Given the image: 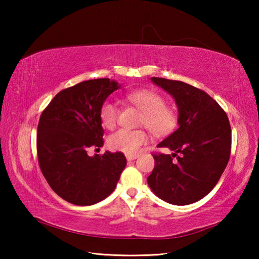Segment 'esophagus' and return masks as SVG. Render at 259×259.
Masks as SVG:
<instances>
[{"instance_id": "esophagus-1", "label": "esophagus", "mask_w": 259, "mask_h": 259, "mask_svg": "<svg viewBox=\"0 0 259 259\" xmlns=\"http://www.w3.org/2000/svg\"><path fill=\"white\" fill-rule=\"evenodd\" d=\"M137 154H134V155H126V160L128 161H134L135 159H137Z\"/></svg>"}]
</instances>
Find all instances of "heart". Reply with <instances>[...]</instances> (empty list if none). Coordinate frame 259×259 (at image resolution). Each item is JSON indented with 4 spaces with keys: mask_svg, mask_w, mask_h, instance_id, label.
I'll return each mask as SVG.
<instances>
[{
    "mask_svg": "<svg viewBox=\"0 0 259 259\" xmlns=\"http://www.w3.org/2000/svg\"><path fill=\"white\" fill-rule=\"evenodd\" d=\"M126 99L143 112L140 125L146 126L154 136L169 135L177 125V114L166 107L163 96L152 90H139L126 95ZM119 107L113 102H105L100 108V121L107 129H113L119 121ZM148 142L144 130L120 129L109 136L107 144L111 150L124 154H137L139 148Z\"/></svg>",
    "mask_w": 259,
    "mask_h": 259,
    "instance_id": "heart-1",
    "label": "heart"
}]
</instances>
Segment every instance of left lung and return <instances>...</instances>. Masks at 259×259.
Wrapping results in <instances>:
<instances>
[{
  "instance_id": "1",
  "label": "left lung",
  "mask_w": 259,
  "mask_h": 259,
  "mask_svg": "<svg viewBox=\"0 0 259 259\" xmlns=\"http://www.w3.org/2000/svg\"><path fill=\"white\" fill-rule=\"evenodd\" d=\"M151 80L174 97L178 107V129L157 145L174 153L153 154L155 165L147 178L148 186L168 203H194L216 186L229 162V117L203 90L182 81Z\"/></svg>"
}]
</instances>
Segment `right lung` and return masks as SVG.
I'll return each instance as SVG.
<instances>
[{
  "mask_svg": "<svg viewBox=\"0 0 259 259\" xmlns=\"http://www.w3.org/2000/svg\"><path fill=\"white\" fill-rule=\"evenodd\" d=\"M121 85L96 78L61 90L42 112L37 125V159L43 176L61 199L91 205L115 190L126 164L123 153L88 155L104 145L100 108Z\"/></svg>",
  "mask_w": 259,
  "mask_h": 259,
  "instance_id": "1",
  "label": "right lung"
}]
</instances>
